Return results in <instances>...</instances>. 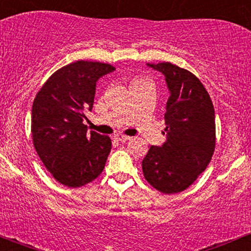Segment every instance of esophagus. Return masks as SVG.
Returning <instances> with one entry per match:
<instances>
[{
    "label": "esophagus",
    "mask_w": 251,
    "mask_h": 251,
    "mask_svg": "<svg viewBox=\"0 0 251 251\" xmlns=\"http://www.w3.org/2000/svg\"><path fill=\"white\" fill-rule=\"evenodd\" d=\"M114 139H116L117 142H126V140H129L131 138L127 137V135H124V134H116L114 135Z\"/></svg>",
    "instance_id": "34e87169"
}]
</instances>
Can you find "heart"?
<instances>
[{"instance_id": "obj_1", "label": "heart", "mask_w": 251, "mask_h": 251, "mask_svg": "<svg viewBox=\"0 0 251 251\" xmlns=\"http://www.w3.org/2000/svg\"><path fill=\"white\" fill-rule=\"evenodd\" d=\"M144 80H146V79H144V77H134V79L132 80V83L139 82V81H144Z\"/></svg>"}]
</instances>
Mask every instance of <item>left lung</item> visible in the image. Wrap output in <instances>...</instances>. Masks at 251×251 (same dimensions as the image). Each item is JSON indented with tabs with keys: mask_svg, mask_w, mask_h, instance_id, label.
Returning a JSON list of instances; mask_svg holds the SVG:
<instances>
[{
	"mask_svg": "<svg viewBox=\"0 0 251 251\" xmlns=\"http://www.w3.org/2000/svg\"><path fill=\"white\" fill-rule=\"evenodd\" d=\"M148 66L164 74L170 97L164 114L166 140L150 148L142 163L144 177L163 194H178L197 179L214 154V105L191 72L170 62Z\"/></svg>",
	"mask_w": 251,
	"mask_h": 251,
	"instance_id": "8db88e82",
	"label": "left lung"
}]
</instances>
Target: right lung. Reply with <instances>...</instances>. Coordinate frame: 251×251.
I'll list each match as a JSON object with an SVG mask.
<instances>
[{
	"label": "right lung",
	"instance_id": "1",
	"mask_svg": "<svg viewBox=\"0 0 251 251\" xmlns=\"http://www.w3.org/2000/svg\"><path fill=\"white\" fill-rule=\"evenodd\" d=\"M116 68L97 61L72 62L50 75L31 108V137L40 159L68 188L91 183L102 172L111 152L108 135L87 131L99 77Z\"/></svg>",
	"mask_w": 251,
	"mask_h": 251
}]
</instances>
